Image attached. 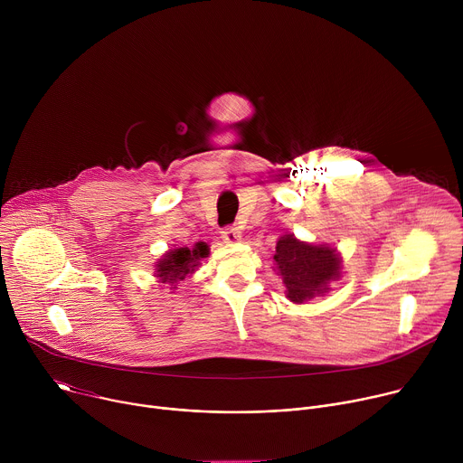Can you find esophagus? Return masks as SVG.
<instances>
[{
  "mask_svg": "<svg viewBox=\"0 0 463 463\" xmlns=\"http://www.w3.org/2000/svg\"><path fill=\"white\" fill-rule=\"evenodd\" d=\"M222 238L225 240V243H236L241 240V232L238 227H227L222 231Z\"/></svg>",
  "mask_w": 463,
  "mask_h": 463,
  "instance_id": "esophagus-1",
  "label": "esophagus"
}]
</instances>
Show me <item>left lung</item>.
<instances>
[{
    "mask_svg": "<svg viewBox=\"0 0 463 463\" xmlns=\"http://www.w3.org/2000/svg\"><path fill=\"white\" fill-rule=\"evenodd\" d=\"M273 261L293 304L329 293V286L343 277V258L335 247L302 241L291 232L279 238Z\"/></svg>",
    "mask_w": 463,
    "mask_h": 463,
    "instance_id": "obj_1",
    "label": "left lung"
}]
</instances>
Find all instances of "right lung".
Segmentation results:
<instances>
[{"label":"right lung","instance_id":"right-lung-1","mask_svg":"<svg viewBox=\"0 0 463 463\" xmlns=\"http://www.w3.org/2000/svg\"><path fill=\"white\" fill-rule=\"evenodd\" d=\"M211 254V249L205 241H197L194 247H174L168 249L157 261L154 277L159 284L172 286L175 289L177 282L184 280L188 275L195 273L202 266V260Z\"/></svg>","mask_w":463,"mask_h":463}]
</instances>
